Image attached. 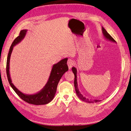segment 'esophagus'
Listing matches in <instances>:
<instances>
[{"label": "esophagus", "mask_w": 131, "mask_h": 131, "mask_svg": "<svg viewBox=\"0 0 131 131\" xmlns=\"http://www.w3.org/2000/svg\"><path fill=\"white\" fill-rule=\"evenodd\" d=\"M67 64H68L69 69H70L72 68V67L74 66V62L73 60H72V59H68V61H67Z\"/></svg>", "instance_id": "obj_1"}]
</instances>
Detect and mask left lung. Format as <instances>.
<instances>
[{"label":"left lung","mask_w":131,"mask_h":131,"mask_svg":"<svg viewBox=\"0 0 131 131\" xmlns=\"http://www.w3.org/2000/svg\"><path fill=\"white\" fill-rule=\"evenodd\" d=\"M102 31H103V35L104 36V37L105 38V39H106L107 40H110L112 42H116V41L114 40V39L112 38V37L107 32L106 30L103 27H102ZM72 71L74 74V87H75V91H76V93L77 96H78V97L82 101H84L85 102H88V103H97L98 102L101 101V100H89L88 98H86L85 97H84L81 94V93L79 91V89H78V82H77V70L76 68L75 67H73L72 68Z\"/></svg>","instance_id":"obj_1"}]
</instances>
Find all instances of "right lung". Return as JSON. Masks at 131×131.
<instances>
[{"label": "right lung", "mask_w": 131, "mask_h": 131, "mask_svg": "<svg viewBox=\"0 0 131 131\" xmlns=\"http://www.w3.org/2000/svg\"><path fill=\"white\" fill-rule=\"evenodd\" d=\"M27 31V30L26 29L21 30L19 35L15 39L10 46L6 62V74L7 79H8L11 88L13 89L15 92L22 100L28 103L29 104L34 105L46 104L53 100L54 95L56 94L57 85L59 80H60L63 75L68 70V67L67 64L68 58H66L63 59L53 66L49 80L45 86L43 87V88L40 91L34 94L31 95L26 94L22 93L12 83L9 72L10 59L14 46L19 42H21L22 39L25 38Z\"/></svg>", "instance_id": "obj_1"}]
</instances>
